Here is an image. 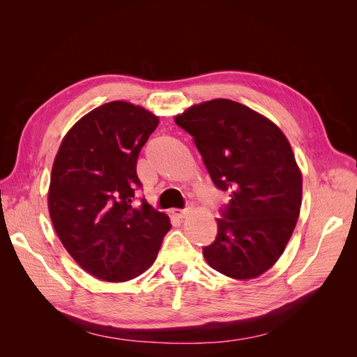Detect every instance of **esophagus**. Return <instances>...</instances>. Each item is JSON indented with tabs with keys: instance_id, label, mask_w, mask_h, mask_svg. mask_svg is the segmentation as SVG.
Here are the masks:
<instances>
[{
	"instance_id": "obj_1",
	"label": "esophagus",
	"mask_w": 357,
	"mask_h": 357,
	"mask_svg": "<svg viewBox=\"0 0 357 357\" xmlns=\"http://www.w3.org/2000/svg\"><path fill=\"white\" fill-rule=\"evenodd\" d=\"M192 207H190V205H189V207H186L185 210H177V208H172L171 210V214L172 215H174V218H178V219H185L186 218V215H189L190 213H192Z\"/></svg>"
}]
</instances>
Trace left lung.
Returning a JSON list of instances; mask_svg holds the SVG:
<instances>
[{"label": "left lung", "instance_id": "left-lung-1", "mask_svg": "<svg viewBox=\"0 0 357 357\" xmlns=\"http://www.w3.org/2000/svg\"><path fill=\"white\" fill-rule=\"evenodd\" d=\"M174 121L231 197L218 236L202 248L205 261L235 280L262 275L283 255L301 211L302 174L289 139L268 117L225 98L190 105Z\"/></svg>", "mask_w": 357, "mask_h": 357}]
</instances>
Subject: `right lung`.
Returning <instances> with one entry per match:
<instances>
[{
  "label": "right lung",
  "mask_w": 357,
  "mask_h": 357,
  "mask_svg": "<svg viewBox=\"0 0 357 357\" xmlns=\"http://www.w3.org/2000/svg\"><path fill=\"white\" fill-rule=\"evenodd\" d=\"M159 117L112 101L75 122L53 160L49 214L62 245L86 273L110 283L143 274L171 229L146 201L134 207L137 159Z\"/></svg>",
  "instance_id": "right-lung-1"
}]
</instances>
